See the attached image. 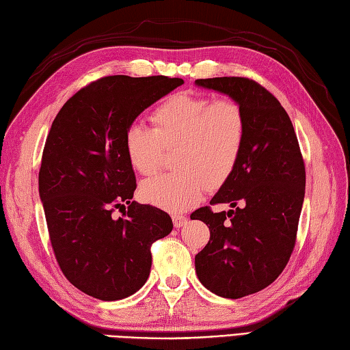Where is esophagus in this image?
I'll return each mask as SVG.
<instances>
[{
    "label": "esophagus",
    "instance_id": "obj_1",
    "mask_svg": "<svg viewBox=\"0 0 350 350\" xmlns=\"http://www.w3.org/2000/svg\"><path fill=\"white\" fill-rule=\"evenodd\" d=\"M171 218H173V224H174L176 228H180L188 222V218L183 217V215H173Z\"/></svg>",
    "mask_w": 350,
    "mask_h": 350
}]
</instances>
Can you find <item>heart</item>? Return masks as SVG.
<instances>
[{"mask_svg": "<svg viewBox=\"0 0 350 350\" xmlns=\"http://www.w3.org/2000/svg\"><path fill=\"white\" fill-rule=\"evenodd\" d=\"M154 129L133 123L124 132V152L139 174L161 167L162 146H179L174 167L179 171L141 183L139 197L168 212L197 204L204 189L224 185L239 162L247 137V120L233 99L177 93L152 113Z\"/></svg>", "mask_w": 350, "mask_h": 350, "instance_id": "1", "label": "heart"}]
</instances>
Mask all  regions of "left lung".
<instances>
[{"label":"left lung","instance_id":"1","mask_svg":"<svg viewBox=\"0 0 350 350\" xmlns=\"http://www.w3.org/2000/svg\"><path fill=\"white\" fill-rule=\"evenodd\" d=\"M196 85L239 103L247 137L242 156L211 204L191 219L211 230L196 256L200 282L222 298L257 293L278 278L292 254L306 196V167L293 124L281 103L256 81L237 77L197 79Z\"/></svg>","mask_w":350,"mask_h":350}]
</instances>
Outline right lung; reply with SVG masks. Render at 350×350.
Wrapping results in <instances>:
<instances>
[{
	"label": "right lung",
	"mask_w": 350,
	"mask_h": 350,
	"mask_svg": "<svg viewBox=\"0 0 350 350\" xmlns=\"http://www.w3.org/2000/svg\"><path fill=\"white\" fill-rule=\"evenodd\" d=\"M180 78L105 77L73 94L52 122L39 171V196L64 277L100 301L144 286L150 247L173 230L170 215L132 202L137 179L124 132ZM129 204L124 217L112 212Z\"/></svg>",
	"instance_id": "right-lung-1"
}]
</instances>
